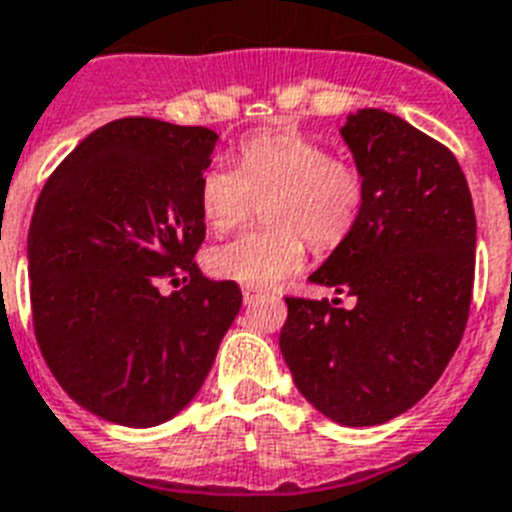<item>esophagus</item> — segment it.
Masks as SVG:
<instances>
[{
  "label": "esophagus",
  "instance_id": "obj_1",
  "mask_svg": "<svg viewBox=\"0 0 512 512\" xmlns=\"http://www.w3.org/2000/svg\"><path fill=\"white\" fill-rule=\"evenodd\" d=\"M256 298H261V290H253V287H246V290H243V303L246 305H251Z\"/></svg>",
  "mask_w": 512,
  "mask_h": 512
}]
</instances>
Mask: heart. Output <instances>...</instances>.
<instances>
[{
	"label": "heart",
	"mask_w": 512,
	"mask_h": 512,
	"mask_svg": "<svg viewBox=\"0 0 512 512\" xmlns=\"http://www.w3.org/2000/svg\"><path fill=\"white\" fill-rule=\"evenodd\" d=\"M264 204L269 227L209 248L207 272L225 282L269 287L305 261V238L321 251L339 246L362 207V178L323 144L298 131H261L240 144L238 168L214 163L199 183L202 217L230 233Z\"/></svg>",
	"instance_id": "obj_1"
}]
</instances>
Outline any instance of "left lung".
<instances>
[{"label": "left lung", "instance_id": "obj_1", "mask_svg": "<svg viewBox=\"0 0 512 512\" xmlns=\"http://www.w3.org/2000/svg\"><path fill=\"white\" fill-rule=\"evenodd\" d=\"M362 178L355 227L310 282L355 308L287 300L279 349L310 404L344 427L412 409L451 362L474 287L476 217L448 147L381 108L339 129Z\"/></svg>", "mask_w": 512, "mask_h": 512}]
</instances>
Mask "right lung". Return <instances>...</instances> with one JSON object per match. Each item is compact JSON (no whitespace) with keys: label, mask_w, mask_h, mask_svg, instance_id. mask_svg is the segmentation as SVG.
<instances>
[{"label":"right lung","mask_w":512,"mask_h":512,"mask_svg":"<svg viewBox=\"0 0 512 512\" xmlns=\"http://www.w3.org/2000/svg\"><path fill=\"white\" fill-rule=\"evenodd\" d=\"M217 134L119 119L82 139L38 196L28 233L30 308L41 355L82 409L155 427L194 399L243 295L212 282L199 183ZM165 276L183 291L163 296ZM176 282V279H173Z\"/></svg>","instance_id":"1"}]
</instances>
